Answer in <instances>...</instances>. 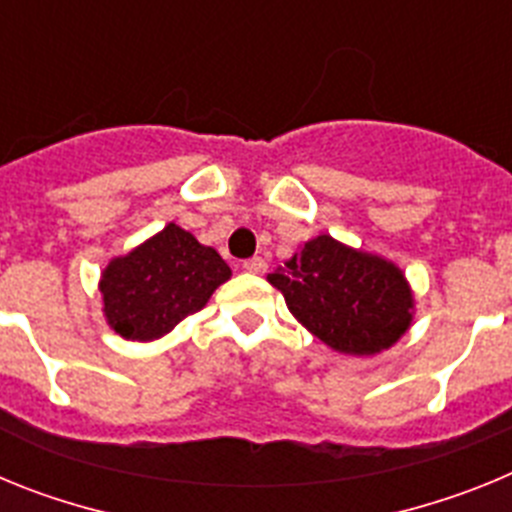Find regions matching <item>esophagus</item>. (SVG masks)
Returning a JSON list of instances; mask_svg holds the SVG:
<instances>
[{"mask_svg":"<svg viewBox=\"0 0 512 512\" xmlns=\"http://www.w3.org/2000/svg\"><path fill=\"white\" fill-rule=\"evenodd\" d=\"M243 269H246L248 274H264V271H266V261L261 259V256H253V259L243 261Z\"/></svg>","mask_w":512,"mask_h":512,"instance_id":"34e87169","label":"esophagus"}]
</instances>
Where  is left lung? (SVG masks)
Segmentation results:
<instances>
[{
    "label": "left lung",
    "mask_w": 512,
    "mask_h": 512,
    "mask_svg": "<svg viewBox=\"0 0 512 512\" xmlns=\"http://www.w3.org/2000/svg\"><path fill=\"white\" fill-rule=\"evenodd\" d=\"M266 279L297 323L338 354H382L413 325L415 295L405 271L333 235L310 238Z\"/></svg>",
    "instance_id": "obj_1"
}]
</instances>
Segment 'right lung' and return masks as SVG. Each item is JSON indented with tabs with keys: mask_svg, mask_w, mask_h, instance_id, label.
<instances>
[{
	"mask_svg": "<svg viewBox=\"0 0 512 512\" xmlns=\"http://www.w3.org/2000/svg\"><path fill=\"white\" fill-rule=\"evenodd\" d=\"M230 274L215 248L169 223L104 266L99 277L104 320L125 341H156L202 310Z\"/></svg>",
	"mask_w": 512,
	"mask_h": 512,
	"instance_id": "add662e5",
	"label": "right lung"
}]
</instances>
